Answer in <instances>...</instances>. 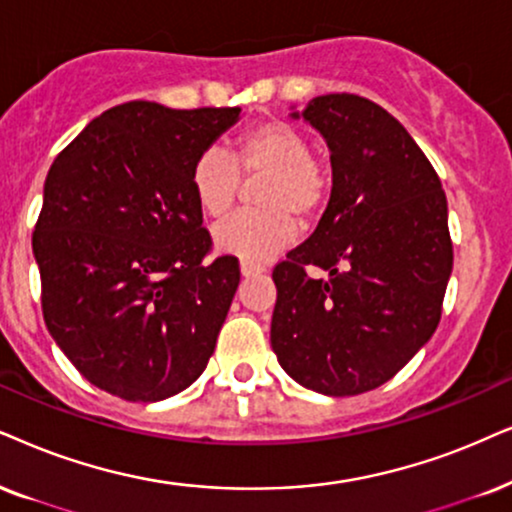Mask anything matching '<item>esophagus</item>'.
I'll return each instance as SVG.
<instances>
[{
  "mask_svg": "<svg viewBox=\"0 0 512 512\" xmlns=\"http://www.w3.org/2000/svg\"><path fill=\"white\" fill-rule=\"evenodd\" d=\"M262 267L260 264H252V262H241V276L243 278H252V276H257V274H262Z\"/></svg>",
  "mask_w": 512,
  "mask_h": 512,
  "instance_id": "obj_1",
  "label": "esophagus"
}]
</instances>
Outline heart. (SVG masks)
<instances>
[{"instance_id": "obj_1", "label": "heart", "mask_w": 512, "mask_h": 512, "mask_svg": "<svg viewBox=\"0 0 512 512\" xmlns=\"http://www.w3.org/2000/svg\"><path fill=\"white\" fill-rule=\"evenodd\" d=\"M261 179L257 205L264 210L236 212L212 231V243L224 255L243 262H267L295 241L297 224L309 222L328 198L326 167L312 155L307 137L293 125L267 120L250 127L236 155L210 146L191 167V189L200 210L222 217L236 203L243 177Z\"/></svg>"}]
</instances>
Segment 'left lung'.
Wrapping results in <instances>:
<instances>
[{"instance_id":"8db88e82","label":"left lung","mask_w":512,"mask_h":512,"mask_svg":"<svg viewBox=\"0 0 512 512\" xmlns=\"http://www.w3.org/2000/svg\"><path fill=\"white\" fill-rule=\"evenodd\" d=\"M290 118L326 141L333 189L271 274V349L295 383L349 397L387 383L435 333L454 269L449 210L430 160L378 103L326 94Z\"/></svg>"}]
</instances>
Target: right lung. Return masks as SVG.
Returning <instances> with one entry per match:
<instances>
[{
    "mask_svg": "<svg viewBox=\"0 0 512 512\" xmlns=\"http://www.w3.org/2000/svg\"><path fill=\"white\" fill-rule=\"evenodd\" d=\"M241 108L129 101L89 122L44 181L32 255L51 338L89 383L160 401L205 371L234 300L236 257L210 234L191 167Z\"/></svg>",
    "mask_w": 512,
    "mask_h": 512,
    "instance_id": "1",
    "label": "right lung"
}]
</instances>
